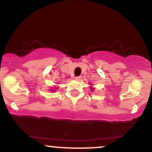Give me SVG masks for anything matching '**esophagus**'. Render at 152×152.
Wrapping results in <instances>:
<instances>
[{"label":"esophagus","mask_w":152,"mask_h":152,"mask_svg":"<svg viewBox=\"0 0 152 152\" xmlns=\"http://www.w3.org/2000/svg\"><path fill=\"white\" fill-rule=\"evenodd\" d=\"M81 78V76H76V77H75V80H76V81H80Z\"/></svg>","instance_id":"1"}]
</instances>
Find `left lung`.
<instances>
[{"mask_svg":"<svg viewBox=\"0 0 152 152\" xmlns=\"http://www.w3.org/2000/svg\"><path fill=\"white\" fill-rule=\"evenodd\" d=\"M90 88H91V91H94V89H95V88H93V87H92V86H90Z\"/></svg>","mask_w":152,"mask_h":152,"instance_id":"left-lung-1","label":"left lung"}]
</instances>
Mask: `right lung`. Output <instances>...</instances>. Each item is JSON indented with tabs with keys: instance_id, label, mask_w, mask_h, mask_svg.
<instances>
[{
	"instance_id": "add662e5",
	"label": "right lung",
	"mask_w": 152,
	"mask_h": 152,
	"mask_svg": "<svg viewBox=\"0 0 152 152\" xmlns=\"http://www.w3.org/2000/svg\"><path fill=\"white\" fill-rule=\"evenodd\" d=\"M52 91H53V90H52Z\"/></svg>"
}]
</instances>
